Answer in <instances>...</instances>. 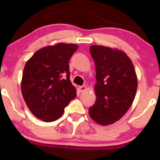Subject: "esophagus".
Masks as SVG:
<instances>
[{"label":"esophagus","instance_id":"obj_1","mask_svg":"<svg viewBox=\"0 0 160 160\" xmlns=\"http://www.w3.org/2000/svg\"><path fill=\"white\" fill-rule=\"evenodd\" d=\"M78 89H79V91L80 92H84L85 90H86V86H79Z\"/></svg>","mask_w":160,"mask_h":160}]
</instances>
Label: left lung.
<instances>
[{
  "label": "left lung",
  "instance_id": "left-lung-1",
  "mask_svg": "<svg viewBox=\"0 0 160 160\" xmlns=\"http://www.w3.org/2000/svg\"><path fill=\"white\" fill-rule=\"evenodd\" d=\"M96 101L89 108V117L97 123L108 126L120 120L132 104L138 88L132 62L122 50L92 45Z\"/></svg>",
  "mask_w": 160,
  "mask_h": 160
}]
</instances>
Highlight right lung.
I'll use <instances>...</instances> for the list:
<instances>
[{
	"mask_svg": "<svg viewBox=\"0 0 160 160\" xmlns=\"http://www.w3.org/2000/svg\"><path fill=\"white\" fill-rule=\"evenodd\" d=\"M78 46L59 43L40 49L23 70L21 90L32 114L44 122L62 117L77 95L70 80L68 62Z\"/></svg>",
	"mask_w": 160,
	"mask_h": 160,
	"instance_id": "obj_1",
	"label": "right lung"
}]
</instances>
